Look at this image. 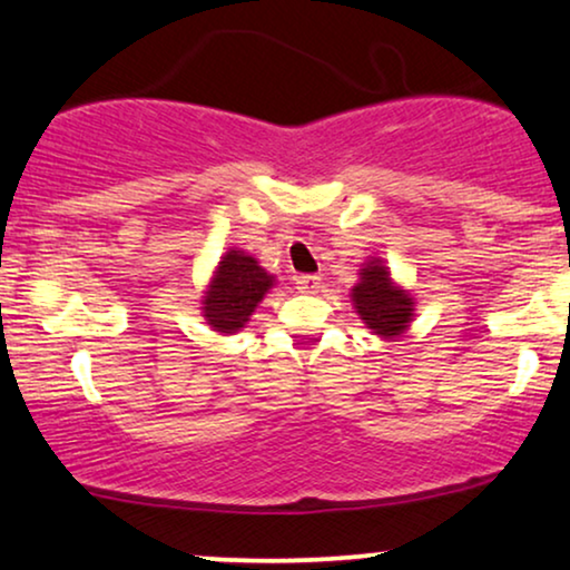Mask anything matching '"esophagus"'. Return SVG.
<instances>
[{"instance_id":"esophagus-1","label":"esophagus","mask_w":570,"mask_h":570,"mask_svg":"<svg viewBox=\"0 0 570 570\" xmlns=\"http://www.w3.org/2000/svg\"><path fill=\"white\" fill-rule=\"evenodd\" d=\"M297 286H299L302 292L315 294L317 289H321V276H315V273H307V276H299L297 278Z\"/></svg>"}]
</instances>
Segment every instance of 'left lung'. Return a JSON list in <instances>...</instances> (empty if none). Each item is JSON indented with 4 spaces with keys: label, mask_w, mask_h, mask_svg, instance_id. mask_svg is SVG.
<instances>
[{
    "label": "left lung",
    "mask_w": 570,
    "mask_h": 570,
    "mask_svg": "<svg viewBox=\"0 0 570 570\" xmlns=\"http://www.w3.org/2000/svg\"><path fill=\"white\" fill-rule=\"evenodd\" d=\"M348 297L360 321L383 341L404 336L414 321L416 302L412 292L393 281L383 257H367L362 263L360 281L352 286Z\"/></svg>",
    "instance_id": "left-lung-1"
}]
</instances>
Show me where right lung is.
I'll list each match as a JSON object with an SVG mask.
<instances>
[{"label": "right lung", "instance_id": "1", "mask_svg": "<svg viewBox=\"0 0 570 570\" xmlns=\"http://www.w3.org/2000/svg\"><path fill=\"white\" fill-rule=\"evenodd\" d=\"M273 284H276V276L265 271L257 257L239 247L226 249L203 292V317L216 333L232 336L245 328L249 315L273 289Z\"/></svg>", "mask_w": 570, "mask_h": 570}]
</instances>
